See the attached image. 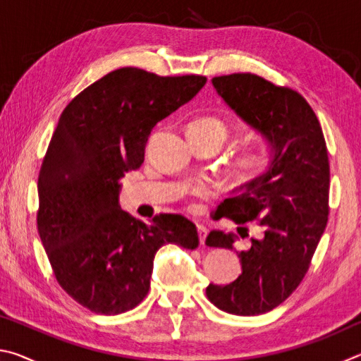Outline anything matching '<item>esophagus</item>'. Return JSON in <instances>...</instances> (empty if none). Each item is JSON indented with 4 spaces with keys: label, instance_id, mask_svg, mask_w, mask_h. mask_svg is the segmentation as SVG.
I'll return each mask as SVG.
<instances>
[{
    "label": "esophagus",
    "instance_id": "1",
    "mask_svg": "<svg viewBox=\"0 0 361 361\" xmlns=\"http://www.w3.org/2000/svg\"><path fill=\"white\" fill-rule=\"evenodd\" d=\"M207 228L204 224H197V234H199V242H200V245H204L205 243V237H207Z\"/></svg>",
    "mask_w": 361,
    "mask_h": 361
}]
</instances>
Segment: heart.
Wrapping results in <instances>:
<instances>
[{
	"label": "heart",
	"mask_w": 361,
	"mask_h": 361,
	"mask_svg": "<svg viewBox=\"0 0 361 361\" xmlns=\"http://www.w3.org/2000/svg\"><path fill=\"white\" fill-rule=\"evenodd\" d=\"M189 127H199V129H209V130L216 132L223 142L226 140V137H228V127H226L224 122L218 118L197 119L194 121ZM259 164H261V157L258 154H248L242 159V167L245 172H255V170L259 167Z\"/></svg>",
	"instance_id": "obj_1"
}]
</instances>
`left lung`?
I'll return each instance as SVG.
<instances>
[{"mask_svg":"<svg viewBox=\"0 0 361 361\" xmlns=\"http://www.w3.org/2000/svg\"><path fill=\"white\" fill-rule=\"evenodd\" d=\"M218 95L267 145V169L237 188L216 212L237 224L256 221L262 237L235 252L242 274L224 286L210 283L207 298L234 315L266 314L301 283L328 223L329 164L314 109L295 90L252 73L212 79ZM247 228H239V231ZM242 235V234H240ZM239 237L212 231L209 247L235 250Z\"/></svg>","mask_w":361,"mask_h":361,"instance_id":"1","label":"left lung"}]
</instances>
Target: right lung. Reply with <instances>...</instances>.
Returning a JSON list of instances; mask_svg holds the SVG:
<instances>
[{"label": "right lung", "instance_id": "add662e5", "mask_svg": "<svg viewBox=\"0 0 361 361\" xmlns=\"http://www.w3.org/2000/svg\"><path fill=\"white\" fill-rule=\"evenodd\" d=\"M205 82L127 66L90 84L60 116L39 170L38 232L60 286L95 314L118 315L143 301L162 245H199L185 216L161 213L143 223L121 210L119 180L143 164L157 122Z\"/></svg>", "mask_w": 361, "mask_h": 361}]
</instances>
